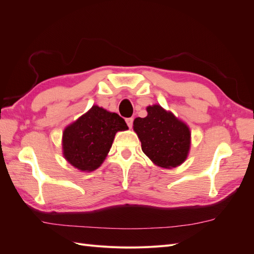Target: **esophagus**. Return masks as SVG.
Returning <instances> with one entry per match:
<instances>
[{"instance_id":"esophagus-1","label":"esophagus","mask_w":254,"mask_h":254,"mask_svg":"<svg viewBox=\"0 0 254 254\" xmlns=\"http://www.w3.org/2000/svg\"><path fill=\"white\" fill-rule=\"evenodd\" d=\"M126 124L129 128H131L132 125H133V119L132 118H129V119H126Z\"/></svg>"}]
</instances>
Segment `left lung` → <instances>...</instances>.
I'll list each match as a JSON object with an SVG mask.
<instances>
[{
  "label": "left lung",
  "mask_w": 254,
  "mask_h": 254,
  "mask_svg": "<svg viewBox=\"0 0 254 254\" xmlns=\"http://www.w3.org/2000/svg\"><path fill=\"white\" fill-rule=\"evenodd\" d=\"M147 117L136 118L133 122L143 152L158 166L180 165L190 150L189 127L159 105L147 107Z\"/></svg>",
  "instance_id": "obj_1"
}]
</instances>
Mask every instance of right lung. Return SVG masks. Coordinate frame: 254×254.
Here are the masks:
<instances>
[{
	"instance_id": "add662e5",
	"label": "right lung",
	"mask_w": 254,
	"mask_h": 254,
	"mask_svg": "<svg viewBox=\"0 0 254 254\" xmlns=\"http://www.w3.org/2000/svg\"><path fill=\"white\" fill-rule=\"evenodd\" d=\"M126 129L127 124L118 113L93 106L65 128L64 156L79 171H94L109 152L115 133Z\"/></svg>"
}]
</instances>
